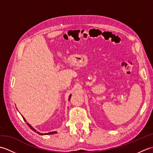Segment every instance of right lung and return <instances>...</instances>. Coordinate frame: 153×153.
Instances as JSON below:
<instances>
[{
	"instance_id": "1",
	"label": "right lung",
	"mask_w": 153,
	"mask_h": 153,
	"mask_svg": "<svg viewBox=\"0 0 153 153\" xmlns=\"http://www.w3.org/2000/svg\"><path fill=\"white\" fill-rule=\"evenodd\" d=\"M70 98H71V95H70V97H69V100H70ZM24 118V120H25H25L24 119V118ZM25 122H26V121H25ZM27 126H29V127H30V129H32V130H33V131H35V132H37V134H40V135H52V134H56V131H53V132H49V133H47V134H41V133H39V132H38V131H36V129H35L33 128H32V126L30 125V124H29V123H27Z\"/></svg>"
}]
</instances>
